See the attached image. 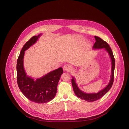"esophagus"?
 <instances>
[{
  "mask_svg": "<svg viewBox=\"0 0 129 129\" xmlns=\"http://www.w3.org/2000/svg\"><path fill=\"white\" fill-rule=\"evenodd\" d=\"M72 66L70 65L69 64H66L63 67V70L64 71L66 72H70L72 70Z\"/></svg>",
  "mask_w": 129,
  "mask_h": 129,
  "instance_id": "esophagus-1",
  "label": "esophagus"
}]
</instances>
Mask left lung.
<instances>
[{
    "instance_id": "left-lung-1",
    "label": "left lung",
    "mask_w": 129,
    "mask_h": 129,
    "mask_svg": "<svg viewBox=\"0 0 129 129\" xmlns=\"http://www.w3.org/2000/svg\"><path fill=\"white\" fill-rule=\"evenodd\" d=\"M95 39L96 42L95 43L94 46H93V49H101L104 48L107 52L109 53L110 57L111 59V63H112V68H111V80L110 81L108 85L106 86L104 89H102L97 93H86L85 92H82L81 90L78 87L75 81V78L73 77L72 79V86L74 89V92L76 95L80 98L82 100H84L87 101V102H94L96 100L102 98L104 95L107 93L110 88L112 87L113 85L114 81V69H115V59L113 54V52L112 51V49L110 48L109 45L106 42L104 41L102 39L99 37L95 36Z\"/></svg>"
}]
</instances>
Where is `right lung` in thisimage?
I'll return each instance as SVG.
<instances>
[{
    "instance_id": "right-lung-1",
    "label": "right lung",
    "mask_w": 129,
    "mask_h": 129,
    "mask_svg": "<svg viewBox=\"0 0 129 129\" xmlns=\"http://www.w3.org/2000/svg\"><path fill=\"white\" fill-rule=\"evenodd\" d=\"M40 36L32 37L22 48L17 61V81L21 92L30 101L45 103L51 101L56 94L58 83L63 70L59 68L36 81L27 76L23 64L25 51L34 44Z\"/></svg>"
}]
</instances>
